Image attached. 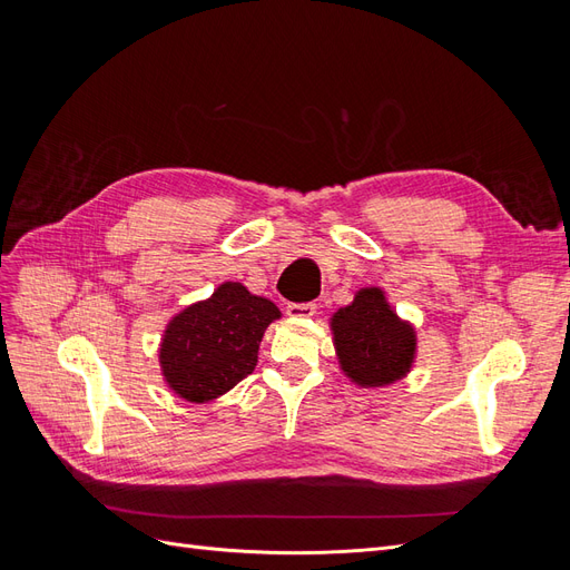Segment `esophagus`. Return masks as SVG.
<instances>
[{"label": "esophagus", "instance_id": "obj_1", "mask_svg": "<svg viewBox=\"0 0 570 570\" xmlns=\"http://www.w3.org/2000/svg\"><path fill=\"white\" fill-rule=\"evenodd\" d=\"M316 314V304L306 302V304H287V316L292 318H312Z\"/></svg>", "mask_w": 570, "mask_h": 570}]
</instances>
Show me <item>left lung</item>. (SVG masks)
Here are the masks:
<instances>
[{
  "instance_id": "8db88e82",
  "label": "left lung",
  "mask_w": 570,
  "mask_h": 570,
  "mask_svg": "<svg viewBox=\"0 0 570 570\" xmlns=\"http://www.w3.org/2000/svg\"><path fill=\"white\" fill-rule=\"evenodd\" d=\"M331 331L340 368L358 387L402 381L416 358V331L392 312L381 287H361L333 314Z\"/></svg>"
}]
</instances>
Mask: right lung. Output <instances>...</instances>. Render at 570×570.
I'll return each mask as SVG.
<instances>
[{"mask_svg": "<svg viewBox=\"0 0 570 570\" xmlns=\"http://www.w3.org/2000/svg\"><path fill=\"white\" fill-rule=\"evenodd\" d=\"M278 318L281 308L243 283L218 285L166 325L159 350L166 385L195 404L226 394L254 371L266 327Z\"/></svg>", "mask_w": 570, "mask_h": 570, "instance_id": "add662e5", "label": "right lung"}]
</instances>
